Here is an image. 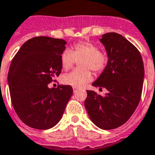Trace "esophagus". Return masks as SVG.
Returning <instances> with one entry per match:
<instances>
[{
    "label": "esophagus",
    "mask_w": 155,
    "mask_h": 155,
    "mask_svg": "<svg viewBox=\"0 0 155 155\" xmlns=\"http://www.w3.org/2000/svg\"><path fill=\"white\" fill-rule=\"evenodd\" d=\"M73 90H74V92H78V88H73Z\"/></svg>",
    "instance_id": "1"
}]
</instances>
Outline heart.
<instances>
[{"instance_id": "obj_1", "label": "heart", "mask_w": 155, "mask_h": 155, "mask_svg": "<svg viewBox=\"0 0 155 155\" xmlns=\"http://www.w3.org/2000/svg\"><path fill=\"white\" fill-rule=\"evenodd\" d=\"M61 65L64 70H69L74 66L77 61L80 63L82 70L74 71L66 74L62 78V81L67 85L74 88L84 87L92 81L90 70L96 73H101L107 63V56L95 44L89 41H80L74 45L73 51L66 49L62 52Z\"/></svg>"}]
</instances>
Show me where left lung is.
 <instances>
[{
    "label": "left lung",
    "instance_id": "left-lung-1",
    "mask_svg": "<svg viewBox=\"0 0 155 155\" xmlns=\"http://www.w3.org/2000/svg\"><path fill=\"white\" fill-rule=\"evenodd\" d=\"M100 41L108 62L92 85L105 88L108 92L101 96L88 90L84 107L96 126L109 130L125 124L137 109L142 94L144 67L138 49L121 34L107 33Z\"/></svg>",
    "mask_w": 155,
    "mask_h": 155
}]
</instances>
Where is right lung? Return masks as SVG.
<instances>
[{
  "label": "right lung",
  "instance_id": "obj_1",
  "mask_svg": "<svg viewBox=\"0 0 155 155\" xmlns=\"http://www.w3.org/2000/svg\"><path fill=\"white\" fill-rule=\"evenodd\" d=\"M67 42L49 37H35L25 42L12 59L9 91L15 111L34 129H48L61 119L73 94L71 85L49 88L48 84L62 70L60 57Z\"/></svg>",
  "mask_w": 155,
  "mask_h": 155
}]
</instances>
